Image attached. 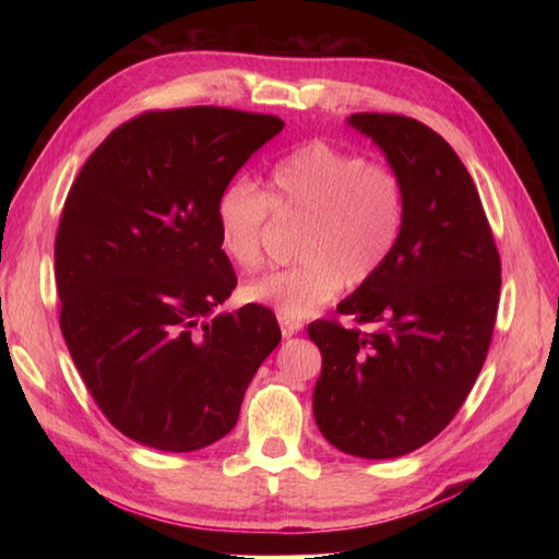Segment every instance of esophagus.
Segmentation results:
<instances>
[{
  "label": "esophagus",
  "instance_id": "1",
  "mask_svg": "<svg viewBox=\"0 0 559 559\" xmlns=\"http://www.w3.org/2000/svg\"><path fill=\"white\" fill-rule=\"evenodd\" d=\"M278 324H281V331H283V336H286V338L295 336L302 329V322H300V319H295V317L278 314Z\"/></svg>",
  "mask_w": 559,
  "mask_h": 559
}]
</instances>
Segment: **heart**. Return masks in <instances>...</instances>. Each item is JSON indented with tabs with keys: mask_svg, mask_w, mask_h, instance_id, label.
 Masks as SVG:
<instances>
[{
	"mask_svg": "<svg viewBox=\"0 0 559 559\" xmlns=\"http://www.w3.org/2000/svg\"><path fill=\"white\" fill-rule=\"evenodd\" d=\"M278 218L302 221L295 264L247 281L242 298L283 317H305L343 288L377 278L406 230L408 189L389 163L314 139L269 168L266 189L233 180L216 204L223 254L245 271L264 261V233Z\"/></svg>",
	"mask_w": 559,
	"mask_h": 559,
	"instance_id": "1",
	"label": "heart"
}]
</instances>
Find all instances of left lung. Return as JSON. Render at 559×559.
<instances>
[{"mask_svg":"<svg viewBox=\"0 0 559 559\" xmlns=\"http://www.w3.org/2000/svg\"><path fill=\"white\" fill-rule=\"evenodd\" d=\"M408 189L406 230L377 278L338 305L362 329L319 319L312 406L336 449L396 459L430 442L488 358L502 261L466 165L435 129L406 115L355 112Z\"/></svg>","mask_w":559,"mask_h":559,"instance_id":"left-lung-1","label":"left lung"}]
</instances>
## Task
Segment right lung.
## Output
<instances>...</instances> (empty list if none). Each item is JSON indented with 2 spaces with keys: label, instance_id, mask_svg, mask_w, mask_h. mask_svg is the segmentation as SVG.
<instances>
[{
  "label": "right lung",
  "instance_id": "right-lung-1",
  "mask_svg": "<svg viewBox=\"0 0 559 559\" xmlns=\"http://www.w3.org/2000/svg\"><path fill=\"white\" fill-rule=\"evenodd\" d=\"M283 129L216 105L120 124L71 185L55 237L59 329L117 430L160 451L228 435L281 329L264 305L204 322L237 286L216 204Z\"/></svg>",
  "mask_w": 559,
  "mask_h": 559
}]
</instances>
